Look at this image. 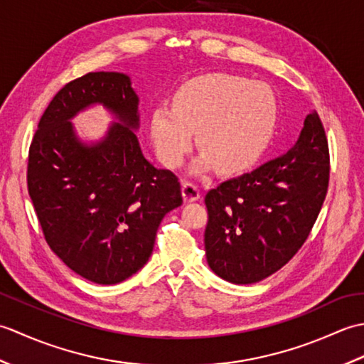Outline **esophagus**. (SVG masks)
<instances>
[{
	"label": "esophagus",
	"instance_id": "esophagus-1",
	"mask_svg": "<svg viewBox=\"0 0 364 364\" xmlns=\"http://www.w3.org/2000/svg\"><path fill=\"white\" fill-rule=\"evenodd\" d=\"M181 192H183L184 202H196V200L200 198V188L194 183L184 181L181 186Z\"/></svg>",
	"mask_w": 364,
	"mask_h": 364
}]
</instances>
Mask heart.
<instances>
[{
  "instance_id": "b5f03b06",
  "label": "heart",
  "mask_w": 364,
  "mask_h": 364,
  "mask_svg": "<svg viewBox=\"0 0 364 364\" xmlns=\"http://www.w3.org/2000/svg\"><path fill=\"white\" fill-rule=\"evenodd\" d=\"M278 120L274 89L236 75H208L176 90L173 106L159 105L150 117L151 141L168 167L183 164L196 141L202 153L191 170L225 173L250 168L272 141Z\"/></svg>"
}]
</instances>
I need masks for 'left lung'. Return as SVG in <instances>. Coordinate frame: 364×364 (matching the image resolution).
Segmentation results:
<instances>
[{"label":"left lung","instance_id":"1","mask_svg":"<svg viewBox=\"0 0 364 364\" xmlns=\"http://www.w3.org/2000/svg\"><path fill=\"white\" fill-rule=\"evenodd\" d=\"M330 162L319 115H306L292 149L205 197L206 261L225 282L252 284L282 269L318 219Z\"/></svg>","mask_w":364,"mask_h":364}]
</instances>
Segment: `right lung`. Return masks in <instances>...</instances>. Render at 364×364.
I'll use <instances>...</instances> for the list:
<instances>
[{
	"label": "right lung",
	"mask_w": 364,
	"mask_h": 364,
	"mask_svg": "<svg viewBox=\"0 0 364 364\" xmlns=\"http://www.w3.org/2000/svg\"><path fill=\"white\" fill-rule=\"evenodd\" d=\"M102 105L114 117L103 138L84 141L71 120ZM139 95L131 78L95 72L60 89L46 107L29 149L28 191L51 250L97 284L141 270L161 220L181 206V186L144 156Z\"/></svg>",
	"instance_id": "1"
}]
</instances>
